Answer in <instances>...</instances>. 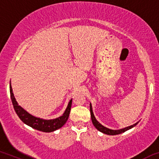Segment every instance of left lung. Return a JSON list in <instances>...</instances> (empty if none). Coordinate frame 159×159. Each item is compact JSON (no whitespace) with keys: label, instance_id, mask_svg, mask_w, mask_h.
<instances>
[{"label":"left lung","instance_id":"left-lung-1","mask_svg":"<svg viewBox=\"0 0 159 159\" xmlns=\"http://www.w3.org/2000/svg\"><path fill=\"white\" fill-rule=\"evenodd\" d=\"M90 116H91V120H92V122H93V125H94V127H95V128H97L99 131L102 132V133H103V134H108V135H117V134H120L124 133V132L127 131V130H129V129L134 128V127L136 126V125H137L139 122V121L137 122V123L134 124V125H130V126L127 127V128L120 129V130H111V129L107 128H106V127H104L103 125H101V124L99 123V122L97 121V119H96L95 116H94L93 112V109H92L91 103L90 104Z\"/></svg>","mask_w":159,"mask_h":159}]
</instances>
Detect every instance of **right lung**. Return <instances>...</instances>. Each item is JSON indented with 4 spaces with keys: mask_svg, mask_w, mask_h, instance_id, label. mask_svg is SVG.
<instances>
[{
    "mask_svg": "<svg viewBox=\"0 0 159 159\" xmlns=\"http://www.w3.org/2000/svg\"><path fill=\"white\" fill-rule=\"evenodd\" d=\"M10 92L12 103H13L16 113L17 116H19V118L22 120V122H24L25 125L30 126L31 128L36 129V130H40V131L50 133V132H53L54 130H57V129H60L62 128V127L65 125L66 122L67 121L68 118H69L71 111L72 99L69 101L65 112L62 114V116L59 117V118H55V119L45 120L42 119V118H37V117L31 116V114L27 112L23 108H22L20 106H19L18 102H16V100L14 97V95H13L11 84H10Z\"/></svg>",
    "mask_w": 159,
    "mask_h": 159,
    "instance_id": "obj_1",
    "label": "right lung"
}]
</instances>
